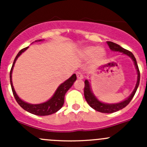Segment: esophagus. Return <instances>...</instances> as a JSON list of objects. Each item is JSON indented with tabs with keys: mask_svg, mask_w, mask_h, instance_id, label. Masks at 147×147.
I'll return each instance as SVG.
<instances>
[{
	"mask_svg": "<svg viewBox=\"0 0 147 147\" xmlns=\"http://www.w3.org/2000/svg\"><path fill=\"white\" fill-rule=\"evenodd\" d=\"M76 75H77V78L79 80H82L83 79V75L82 73L81 72H80V71H78V72H76Z\"/></svg>",
	"mask_w": 147,
	"mask_h": 147,
	"instance_id": "1",
	"label": "esophagus"
}]
</instances>
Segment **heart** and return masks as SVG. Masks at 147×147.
Segmentation results:
<instances>
[{"mask_svg":"<svg viewBox=\"0 0 147 147\" xmlns=\"http://www.w3.org/2000/svg\"><path fill=\"white\" fill-rule=\"evenodd\" d=\"M80 55L84 59L90 58L92 57V63L94 64H98L105 57V51L102 47L86 46L80 51Z\"/></svg>","mask_w":147,"mask_h":147,"instance_id":"obj_1","label":"heart"}]
</instances>
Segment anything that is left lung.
<instances>
[{"instance_id":"1","label":"left lung","mask_w":147,"mask_h":147,"mask_svg":"<svg viewBox=\"0 0 147 147\" xmlns=\"http://www.w3.org/2000/svg\"><path fill=\"white\" fill-rule=\"evenodd\" d=\"M107 44L109 45V48L111 49L113 51H117L120 52V53H123L124 54L127 55L129 56L131 59L134 61V65H135L136 68H137V84H136V87L134 88V91L131 93V95L125 100L124 101L119 102L117 104H105L103 102H101L99 101L97 98L95 97V96L93 94V93L92 92L91 89H90V82H88V80L84 81V95L85 97V100L87 101L88 105L91 107L92 108H93L94 109H95L96 111H98L100 112H102V113H113V112H117V111H119L120 109H123V108L125 107L127 105H129L131 100H132V98L134 97V94H135L138 88V86L139 84V80H140V72H139V67H138L137 60H136L135 57L134 56V55L131 53L129 50H126V49L123 48L121 46L117 45V44L115 43V42H110V41H107Z\"/></svg>"}]
</instances>
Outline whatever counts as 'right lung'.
<instances>
[{"mask_svg":"<svg viewBox=\"0 0 147 147\" xmlns=\"http://www.w3.org/2000/svg\"><path fill=\"white\" fill-rule=\"evenodd\" d=\"M40 40H39V41ZM28 47L22 49V50L18 53L16 58H15L14 62H13V65H12L11 69H10V85H11L12 91H13V95H14L15 99H16V100L17 101L18 103V105H20L23 109H25V110L27 111V112H30V113L33 114V115H38V116H46V115H52V114L55 113V112H57L59 109H61L62 107L63 106L65 94H66V92H67V90L72 87L74 82L76 80V75H75V74H73L69 79L67 80L65 82H63V84H60L58 87V88L57 89L55 92L54 95H53V97H52V98L50 99L48 101L42 104H38V105H31V104H28L27 102H23V100H21L19 98L18 96L17 95V94H16V92H15L14 88H13V82H12V71H13V66H14L15 63H16L18 57L23 52L26 51L28 49Z\"/></svg>","mask_w":147,"mask_h":147,"instance_id":"1","label":"right lung"}]
</instances>
